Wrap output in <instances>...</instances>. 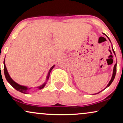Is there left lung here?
<instances>
[{"label":"left lung","instance_id":"1","mask_svg":"<svg viewBox=\"0 0 123 123\" xmlns=\"http://www.w3.org/2000/svg\"><path fill=\"white\" fill-rule=\"evenodd\" d=\"M103 34L104 35H105V36H106V37L108 38V39L109 40V41L110 42H111V40H110V39L108 37V36H107V35H106L105 33H103ZM111 47H112V46H111ZM112 50H113V53H114V54L115 55V56H116V54H115V51H114V50H113V47H112ZM116 69H117V63H116V64L115 65V66H114V68H113V74H112V77H111V80H110V81L109 82V83H108V85H107V86L106 87V88H106L107 87H108L110 85H111V83L113 82V80H114V79H115V76H116ZM105 89H104V90H105ZM100 92H101V91H99V92H98V93H97V94H98V93H99Z\"/></svg>","mask_w":123,"mask_h":123}]
</instances>
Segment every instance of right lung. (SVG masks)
Wrapping results in <instances>:
<instances>
[{
	"mask_svg": "<svg viewBox=\"0 0 123 123\" xmlns=\"http://www.w3.org/2000/svg\"><path fill=\"white\" fill-rule=\"evenodd\" d=\"M3 63H4V73H5V76L6 79L7 81L8 82L11 84V86H12L13 88H14L15 90H17V91H19V92H21L22 93H24V94H29V90H30L32 88H29V87H26V86H21V85H20V84H18V83L15 82V81H14V80H12V78H11V77L10 76L9 74H8V73L7 72V68H6V65H5V61H4ZM54 66H55V65H53L51 68L49 70V72H48L46 81H45L44 83H43V84H42L41 86H39V87H37V88H39V90H41V89L43 88L44 87V86H46V83H47V81H48V80H49V77H50L51 71L52 69L54 68Z\"/></svg>",
	"mask_w": 123,
	"mask_h": 123,
	"instance_id": "obj_1",
	"label": "right lung"
}]
</instances>
